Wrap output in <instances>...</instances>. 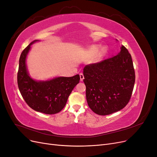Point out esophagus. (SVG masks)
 Returning <instances> with one entry per match:
<instances>
[{
	"instance_id": "obj_1",
	"label": "esophagus",
	"mask_w": 157,
	"mask_h": 157,
	"mask_svg": "<svg viewBox=\"0 0 157 157\" xmlns=\"http://www.w3.org/2000/svg\"><path fill=\"white\" fill-rule=\"evenodd\" d=\"M80 81H82V80H83L84 78V75H83L82 73H80Z\"/></svg>"
}]
</instances>
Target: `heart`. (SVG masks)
<instances>
[{
    "instance_id": "1",
    "label": "heart",
    "mask_w": 157,
    "mask_h": 157,
    "mask_svg": "<svg viewBox=\"0 0 157 157\" xmlns=\"http://www.w3.org/2000/svg\"><path fill=\"white\" fill-rule=\"evenodd\" d=\"M91 50H92V53L96 54V52H98V46H94V47H93V48L91 49ZM106 53H107V48H105V47H103V48H101L100 52H99V58H103V57L106 54Z\"/></svg>"
}]
</instances>
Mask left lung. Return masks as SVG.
<instances>
[{
	"label": "left lung",
	"mask_w": 157,
	"mask_h": 157,
	"mask_svg": "<svg viewBox=\"0 0 157 157\" xmlns=\"http://www.w3.org/2000/svg\"><path fill=\"white\" fill-rule=\"evenodd\" d=\"M88 106L99 115L121 110L129 102L135 83L132 56L124 46L117 55L83 69Z\"/></svg>",
	"instance_id": "8db88e82"
}]
</instances>
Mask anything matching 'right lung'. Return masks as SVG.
<instances>
[{"label": "right lung", "mask_w": 157, "mask_h": 157, "mask_svg": "<svg viewBox=\"0 0 157 157\" xmlns=\"http://www.w3.org/2000/svg\"><path fill=\"white\" fill-rule=\"evenodd\" d=\"M35 40L21 52L19 60L17 84L25 102L33 110L48 115L60 112L64 108L70 94L80 80L79 75L71 77H59L48 80H35L29 75L27 56Z\"/></svg>", "instance_id": "add662e5"}]
</instances>
